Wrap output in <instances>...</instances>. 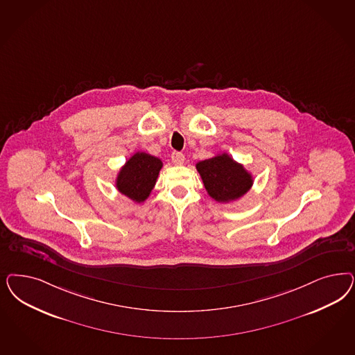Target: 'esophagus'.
I'll return each mask as SVG.
<instances>
[{"mask_svg": "<svg viewBox=\"0 0 355 355\" xmlns=\"http://www.w3.org/2000/svg\"><path fill=\"white\" fill-rule=\"evenodd\" d=\"M171 159L172 162H173V164H178V166H180V164H183L185 157H184L183 153H179V151H173V153H172Z\"/></svg>", "mask_w": 355, "mask_h": 355, "instance_id": "34e87169", "label": "esophagus"}]
</instances>
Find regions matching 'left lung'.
I'll return each instance as SVG.
<instances>
[{
  "mask_svg": "<svg viewBox=\"0 0 355 355\" xmlns=\"http://www.w3.org/2000/svg\"><path fill=\"white\" fill-rule=\"evenodd\" d=\"M206 192L218 202H230L241 198L251 189L253 179L243 164L223 153L196 164Z\"/></svg>",
  "mask_w": 355,
  "mask_h": 355,
  "instance_id": "left-lung-1",
  "label": "left lung"
}]
</instances>
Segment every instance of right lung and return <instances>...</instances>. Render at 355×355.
<instances>
[{
    "label": "right lung",
    "mask_w": 355,
    "mask_h": 355,
    "mask_svg": "<svg viewBox=\"0 0 355 355\" xmlns=\"http://www.w3.org/2000/svg\"><path fill=\"white\" fill-rule=\"evenodd\" d=\"M162 166L159 158L138 151L126 160L117 173V191L135 202H144L157 183Z\"/></svg>",
    "instance_id": "obj_1"
}]
</instances>
